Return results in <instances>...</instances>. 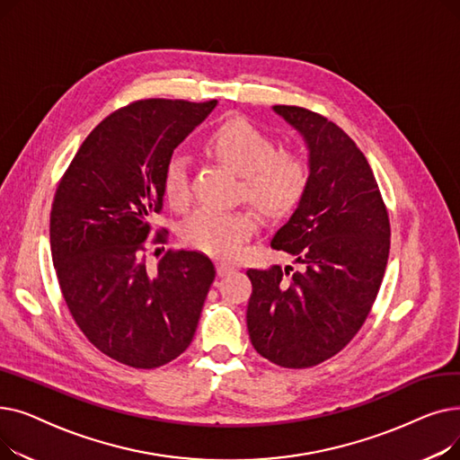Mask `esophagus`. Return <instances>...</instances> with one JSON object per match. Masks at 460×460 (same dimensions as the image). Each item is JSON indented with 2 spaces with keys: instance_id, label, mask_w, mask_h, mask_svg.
Listing matches in <instances>:
<instances>
[{
  "instance_id": "esophagus-1",
  "label": "esophagus",
  "mask_w": 460,
  "mask_h": 460,
  "mask_svg": "<svg viewBox=\"0 0 460 460\" xmlns=\"http://www.w3.org/2000/svg\"><path fill=\"white\" fill-rule=\"evenodd\" d=\"M231 272H234V267H233V264H227V262H217V274H220V276H227V274H231Z\"/></svg>"
}]
</instances>
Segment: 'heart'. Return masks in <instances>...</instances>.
<instances>
[{
	"label": "heart",
	"mask_w": 460,
	"mask_h": 460,
	"mask_svg": "<svg viewBox=\"0 0 460 460\" xmlns=\"http://www.w3.org/2000/svg\"><path fill=\"white\" fill-rule=\"evenodd\" d=\"M203 147L238 175H243L240 193L264 216L281 217L291 214L311 182V162L296 149L279 147L276 139L250 123L233 117L214 127L203 139ZM162 191L167 205L184 210L191 201L190 172L182 156L173 155L165 162ZM257 214L240 207L233 210L199 208L182 226L184 243L208 255L231 259L255 233Z\"/></svg>",
	"instance_id": "1"
}]
</instances>
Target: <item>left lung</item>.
<instances>
[{
  "label": "left lung",
  "instance_id": "1",
  "mask_svg": "<svg viewBox=\"0 0 460 460\" xmlns=\"http://www.w3.org/2000/svg\"><path fill=\"white\" fill-rule=\"evenodd\" d=\"M305 139L311 182L270 246L302 270L250 269L253 349L287 369L341 352L364 326L390 255V217L373 169L350 136L324 115L274 106Z\"/></svg>",
  "mask_w": 460,
  "mask_h": 460
}]
</instances>
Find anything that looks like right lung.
<instances>
[{
    "label": "right lung",
    "instance_id": "add662e5",
    "mask_svg": "<svg viewBox=\"0 0 460 460\" xmlns=\"http://www.w3.org/2000/svg\"><path fill=\"white\" fill-rule=\"evenodd\" d=\"M214 106L145 99L115 110L56 190L50 246L63 300L89 343L128 367L155 369L188 349L216 278L201 252L167 250L155 269L147 262L165 162ZM167 234L156 229L151 244Z\"/></svg>",
    "mask_w": 460,
    "mask_h": 460
}]
</instances>
